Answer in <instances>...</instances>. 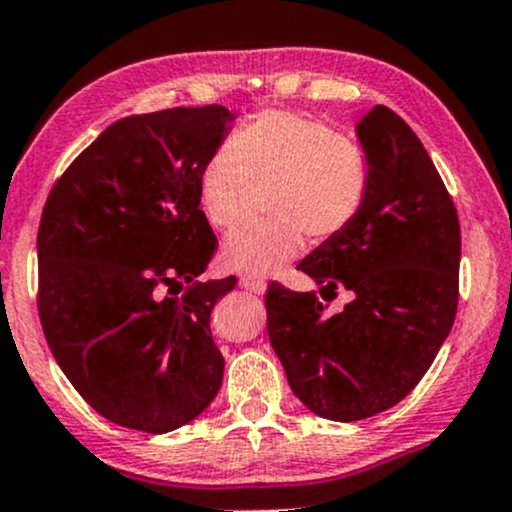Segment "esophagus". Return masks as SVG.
<instances>
[{
    "mask_svg": "<svg viewBox=\"0 0 512 512\" xmlns=\"http://www.w3.org/2000/svg\"><path fill=\"white\" fill-rule=\"evenodd\" d=\"M240 286H243V289H248L250 293H257V296L267 291V281H264L262 276H255V274H240Z\"/></svg>",
    "mask_w": 512,
    "mask_h": 512,
    "instance_id": "34e87169",
    "label": "esophagus"
}]
</instances>
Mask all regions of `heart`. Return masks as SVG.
<instances>
[{"mask_svg":"<svg viewBox=\"0 0 512 512\" xmlns=\"http://www.w3.org/2000/svg\"><path fill=\"white\" fill-rule=\"evenodd\" d=\"M255 185H272V221L238 223L221 243V262L267 276L315 240L349 228L370 187L366 151L315 117L267 110L223 142L199 173V207L211 226H231Z\"/></svg>","mask_w":512,"mask_h":512,"instance_id":"heart-1","label":"heart"}]
</instances>
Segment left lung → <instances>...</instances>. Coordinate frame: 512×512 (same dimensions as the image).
I'll return each instance as SVG.
<instances>
[{"label": "left lung", "mask_w": 512, "mask_h": 512, "mask_svg": "<svg viewBox=\"0 0 512 512\" xmlns=\"http://www.w3.org/2000/svg\"><path fill=\"white\" fill-rule=\"evenodd\" d=\"M370 187L349 228L317 245L298 269L315 291L269 286L267 332L289 385L313 414L361 421L419 385L452 330L460 289V221L421 139L375 105L356 125Z\"/></svg>", "instance_id": "left-lung-1"}]
</instances>
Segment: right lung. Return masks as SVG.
Listing matches in <instances>:
<instances>
[{"mask_svg": "<svg viewBox=\"0 0 512 512\" xmlns=\"http://www.w3.org/2000/svg\"><path fill=\"white\" fill-rule=\"evenodd\" d=\"M233 120L223 105L122 117L76 156L45 202V339L74 390L117 426L175 431L221 387L209 317L236 276L197 281L219 245L199 209V173Z\"/></svg>", "mask_w": 512, "mask_h": 512, "instance_id": "obj_1", "label": "right lung"}]
</instances>
